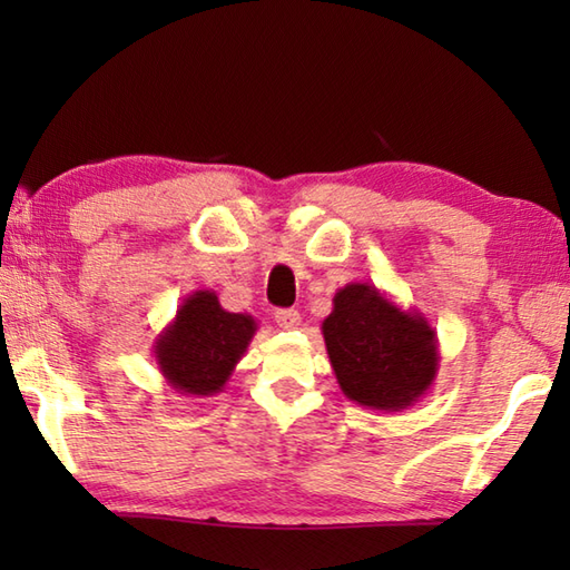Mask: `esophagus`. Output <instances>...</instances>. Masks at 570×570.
<instances>
[{"label":"esophagus","instance_id":"esophagus-1","mask_svg":"<svg viewBox=\"0 0 570 570\" xmlns=\"http://www.w3.org/2000/svg\"><path fill=\"white\" fill-rule=\"evenodd\" d=\"M274 321L278 323V328H286V331L298 328V325H301V316H298V311H294V308H278L274 313Z\"/></svg>","mask_w":570,"mask_h":570}]
</instances>
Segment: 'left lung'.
Returning a JSON list of instances; mask_svg holds the SVG:
<instances>
[{
	"mask_svg": "<svg viewBox=\"0 0 570 570\" xmlns=\"http://www.w3.org/2000/svg\"><path fill=\"white\" fill-rule=\"evenodd\" d=\"M343 394L374 411L414 406L439 374V337L419 311H404L377 286L337 288L321 325Z\"/></svg>",
	"mask_w": 570,
	"mask_h": 570,
	"instance_id": "obj_1",
	"label": "left lung"
}]
</instances>
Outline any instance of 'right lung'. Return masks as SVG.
<instances>
[{
    "mask_svg": "<svg viewBox=\"0 0 570 570\" xmlns=\"http://www.w3.org/2000/svg\"><path fill=\"white\" fill-rule=\"evenodd\" d=\"M254 333L257 321L247 313L225 311L215 292L198 288L156 337V365L178 394L213 396L225 390Z\"/></svg>",
    "mask_w": 570,
    "mask_h": 570,
    "instance_id": "right-lung-1",
    "label": "right lung"
}]
</instances>
